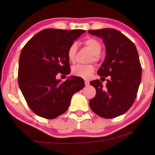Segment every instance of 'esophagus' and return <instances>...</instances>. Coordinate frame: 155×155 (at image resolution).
<instances>
[{
  "label": "esophagus",
  "mask_w": 155,
  "mask_h": 155,
  "mask_svg": "<svg viewBox=\"0 0 155 155\" xmlns=\"http://www.w3.org/2000/svg\"><path fill=\"white\" fill-rule=\"evenodd\" d=\"M84 84H85V85H86V86H88V85L90 84V81H89L88 80H85Z\"/></svg>",
  "instance_id": "obj_1"
}]
</instances>
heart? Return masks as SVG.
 <instances>
[{
    "label": "heart",
    "mask_w": 155,
    "mask_h": 155,
    "mask_svg": "<svg viewBox=\"0 0 155 155\" xmlns=\"http://www.w3.org/2000/svg\"><path fill=\"white\" fill-rule=\"evenodd\" d=\"M85 45L87 47L90 51L92 52V56L91 57V60L97 61L98 60V54H100L102 49L101 44L97 39L94 38H87L84 41ZM76 44H72L68 49L67 56L68 59L71 63H74L76 60ZM95 71V67L92 64L89 65H76L74 66L71 69V73L73 75L79 77L84 78V79H88L92 73Z\"/></svg>",
    "instance_id": "1"
}]
</instances>
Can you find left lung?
<instances>
[{
	"mask_svg": "<svg viewBox=\"0 0 155 155\" xmlns=\"http://www.w3.org/2000/svg\"><path fill=\"white\" fill-rule=\"evenodd\" d=\"M103 39L106 58L97 71L107 77L106 86L100 80L90 81L96 95L89 102L92 111L103 118L111 119L128 111L134 103L141 81V66L135 44L121 32L112 28L88 31Z\"/></svg>",
	"mask_w": 155,
	"mask_h": 155,
	"instance_id": "1",
	"label": "left lung"
}]
</instances>
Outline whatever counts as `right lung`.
<instances>
[{
  "label": "right lung",
  "mask_w": 155,
  "mask_h": 155,
  "mask_svg": "<svg viewBox=\"0 0 155 155\" xmlns=\"http://www.w3.org/2000/svg\"><path fill=\"white\" fill-rule=\"evenodd\" d=\"M85 31L48 28L30 39L20 53L18 84L29 107L35 114L51 120L67 111L72 95L84 87V79L71 76L62 82L58 73L71 72L67 52Z\"/></svg>",
  "instance_id": "right-lung-1"
}]
</instances>
